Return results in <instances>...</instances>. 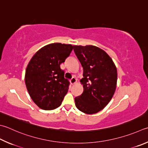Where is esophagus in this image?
<instances>
[{
	"label": "esophagus",
	"mask_w": 148,
	"mask_h": 148,
	"mask_svg": "<svg viewBox=\"0 0 148 148\" xmlns=\"http://www.w3.org/2000/svg\"><path fill=\"white\" fill-rule=\"evenodd\" d=\"M76 82H77V79H75V77H73V78H72V79L70 80L71 84H74L75 83H76Z\"/></svg>",
	"instance_id": "1"
}]
</instances>
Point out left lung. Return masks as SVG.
<instances>
[{
	"label": "left lung",
	"mask_w": 148,
	"mask_h": 148,
	"mask_svg": "<svg viewBox=\"0 0 148 148\" xmlns=\"http://www.w3.org/2000/svg\"><path fill=\"white\" fill-rule=\"evenodd\" d=\"M83 68L80 82L84 91L75 98L76 107L86 114L99 112L106 106L115 91L117 71L110 56L95 46H73Z\"/></svg>",
	"instance_id": "1"
}]
</instances>
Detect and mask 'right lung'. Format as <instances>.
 I'll list each match as a JSON object with an SVG mask.
<instances>
[{"label": "right lung", "mask_w": 148, "mask_h": 148, "mask_svg": "<svg viewBox=\"0 0 148 148\" xmlns=\"http://www.w3.org/2000/svg\"><path fill=\"white\" fill-rule=\"evenodd\" d=\"M73 46L61 43L44 46L33 55L27 66L25 83L36 104L44 110L60 106L68 93L69 82L60 64L65 62Z\"/></svg>", "instance_id": "1"}]
</instances>
